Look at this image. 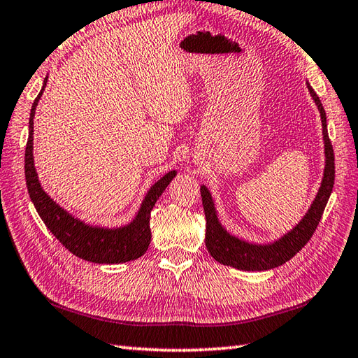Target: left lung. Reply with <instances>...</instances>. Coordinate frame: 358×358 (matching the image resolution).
Wrapping results in <instances>:
<instances>
[{
  "label": "left lung",
  "instance_id": "1",
  "mask_svg": "<svg viewBox=\"0 0 358 358\" xmlns=\"http://www.w3.org/2000/svg\"><path fill=\"white\" fill-rule=\"evenodd\" d=\"M310 96L314 98L318 110H320L322 126H323V140H324V155L326 166L322 186L301 222L294 229L281 237L272 245H250L243 240L232 237L227 234L223 226L220 224L214 201L206 186H201V201L204 215H206V248L209 254L215 258L218 263L232 266L241 271H268L291 260V258L305 248L306 243L313 237L318 223H320L326 203L334 187V178H336V164H334V149L328 135V126H326V112L320 98L314 92V89L308 85Z\"/></svg>",
  "mask_w": 358,
  "mask_h": 358
}]
</instances>
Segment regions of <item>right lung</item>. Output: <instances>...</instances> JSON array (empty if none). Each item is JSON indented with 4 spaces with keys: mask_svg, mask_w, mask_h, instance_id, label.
I'll return each instance as SVG.
<instances>
[{
    "mask_svg": "<svg viewBox=\"0 0 358 358\" xmlns=\"http://www.w3.org/2000/svg\"><path fill=\"white\" fill-rule=\"evenodd\" d=\"M38 94L32 104L29 118V138L26 144L24 154V173H26V185L27 191L32 200L34 206L41 217L48 229L55 235V238L62 245L71 250L73 255H77L83 260L92 263H126L136 260L146 252L150 243V210L154 209L159 195L163 194L167 185L171 183L172 178L177 175L175 171L167 172L163 178H159L157 183L149 189L148 195L144 196V201L136 214L135 220L124 227H117V229H106V227H95L80 222L78 218L72 217L71 214L59 208L50 196L43 191V187L38 181L35 166H34V117L38 101L43 95V90Z\"/></svg>",
    "mask_w": 358,
    "mask_h": 358,
    "instance_id": "1",
    "label": "right lung"
}]
</instances>
